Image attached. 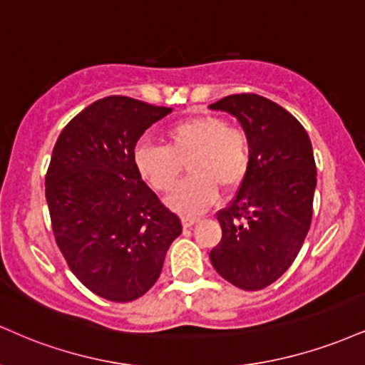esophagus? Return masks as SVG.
<instances>
[{
	"mask_svg": "<svg viewBox=\"0 0 365 365\" xmlns=\"http://www.w3.org/2000/svg\"><path fill=\"white\" fill-rule=\"evenodd\" d=\"M197 222H199V219H197V217H188V216L182 217L183 227H192L194 225H197Z\"/></svg>",
	"mask_w": 365,
	"mask_h": 365,
	"instance_id": "1",
	"label": "esophagus"
}]
</instances>
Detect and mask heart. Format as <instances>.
<instances>
[{
  "mask_svg": "<svg viewBox=\"0 0 365 365\" xmlns=\"http://www.w3.org/2000/svg\"><path fill=\"white\" fill-rule=\"evenodd\" d=\"M166 146L139 143L134 165L140 178L160 194L177 187L188 163L192 177L170 197L178 212H204L214 204L217 187H238L250 168V138L240 125L217 115H197L177 122L165 133Z\"/></svg>",
  "mask_w": 365,
  "mask_h": 365,
  "instance_id": "obj_1",
  "label": "heart"
}]
</instances>
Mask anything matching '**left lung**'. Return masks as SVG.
<instances>
[{
  "label": "left lung",
  "mask_w": 365,
  "mask_h": 365,
  "mask_svg": "<svg viewBox=\"0 0 365 365\" xmlns=\"http://www.w3.org/2000/svg\"><path fill=\"white\" fill-rule=\"evenodd\" d=\"M209 108L235 115L250 138L248 173L217 212L222 238L209 257L227 282L258 291L292 265L309 231L313 146L299 120L265 96L230 95Z\"/></svg>",
  "instance_id": "1"
}]
</instances>
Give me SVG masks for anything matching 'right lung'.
I'll list each match as a JSON object with an SVG mask.
<instances>
[{
    "label": "right lung",
    "instance_id": "add662e5",
    "mask_svg": "<svg viewBox=\"0 0 365 365\" xmlns=\"http://www.w3.org/2000/svg\"><path fill=\"white\" fill-rule=\"evenodd\" d=\"M170 112L129 96H105L78 113L52 149L46 199L56 243L76 279L103 299L144 296L182 232L177 214L134 165L135 143Z\"/></svg>",
    "mask_w": 365,
    "mask_h": 365
}]
</instances>
